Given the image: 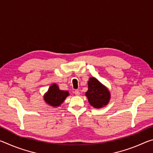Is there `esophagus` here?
I'll use <instances>...</instances> for the list:
<instances>
[{
  "label": "esophagus",
  "mask_w": 153,
  "mask_h": 153,
  "mask_svg": "<svg viewBox=\"0 0 153 153\" xmlns=\"http://www.w3.org/2000/svg\"><path fill=\"white\" fill-rule=\"evenodd\" d=\"M74 94L76 96H79V91L78 90H76L74 91Z\"/></svg>",
  "instance_id": "1"
}]
</instances>
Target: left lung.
<instances>
[{
  "mask_svg": "<svg viewBox=\"0 0 153 153\" xmlns=\"http://www.w3.org/2000/svg\"><path fill=\"white\" fill-rule=\"evenodd\" d=\"M88 91L85 93L90 105L95 108H100L108 105L111 99L109 90L94 77L88 82Z\"/></svg>",
  "mask_w": 153,
  "mask_h": 153,
  "instance_id": "8db88e82",
  "label": "left lung"
}]
</instances>
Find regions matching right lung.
Returning <instances> with one entry per match:
<instances>
[{
    "label": "right lung",
    "mask_w": 153,
    "mask_h": 153,
    "mask_svg": "<svg viewBox=\"0 0 153 153\" xmlns=\"http://www.w3.org/2000/svg\"><path fill=\"white\" fill-rule=\"evenodd\" d=\"M68 96H69L68 91L60 90L58 85L54 83L49 87L43 97L46 104L55 108L60 107Z\"/></svg>",
    "instance_id": "add662e5"
}]
</instances>
